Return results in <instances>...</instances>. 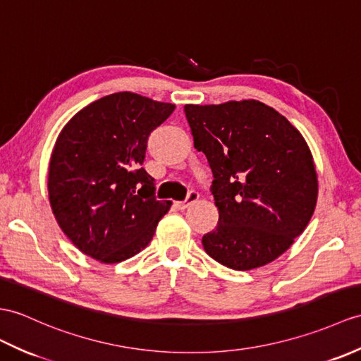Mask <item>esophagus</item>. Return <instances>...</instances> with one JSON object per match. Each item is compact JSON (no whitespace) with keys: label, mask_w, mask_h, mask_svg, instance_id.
<instances>
[{"label":"esophagus","mask_w":361,"mask_h":361,"mask_svg":"<svg viewBox=\"0 0 361 361\" xmlns=\"http://www.w3.org/2000/svg\"><path fill=\"white\" fill-rule=\"evenodd\" d=\"M198 197H200L198 192L192 190V192H189V195H188L186 200H184V201H177V203H175V204H177V207L181 209V211H184V209L189 207L192 203H195V201L198 200Z\"/></svg>","instance_id":"1"}]
</instances>
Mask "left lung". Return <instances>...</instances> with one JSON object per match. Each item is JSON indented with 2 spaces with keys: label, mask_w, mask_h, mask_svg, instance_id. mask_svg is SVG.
<instances>
[{
  "label": "left lung",
  "mask_w": 361,
  "mask_h": 361,
  "mask_svg": "<svg viewBox=\"0 0 361 361\" xmlns=\"http://www.w3.org/2000/svg\"><path fill=\"white\" fill-rule=\"evenodd\" d=\"M194 146L214 173L219 224L203 237L215 262L250 271L274 262L303 233L318 180L303 135L257 99L186 104Z\"/></svg>",
  "instance_id": "left-lung-1"
}]
</instances>
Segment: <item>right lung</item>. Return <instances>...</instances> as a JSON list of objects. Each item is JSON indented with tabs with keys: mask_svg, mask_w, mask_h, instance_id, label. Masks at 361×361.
<instances>
[{
	"mask_svg": "<svg viewBox=\"0 0 361 361\" xmlns=\"http://www.w3.org/2000/svg\"><path fill=\"white\" fill-rule=\"evenodd\" d=\"M175 104L116 92L82 107L61 129L50 155L47 190L55 220L75 246L114 264L152 240L172 201H158L142 169L150 132Z\"/></svg>",
	"mask_w": 361,
	"mask_h": 361,
	"instance_id": "add662e5",
	"label": "right lung"
}]
</instances>
